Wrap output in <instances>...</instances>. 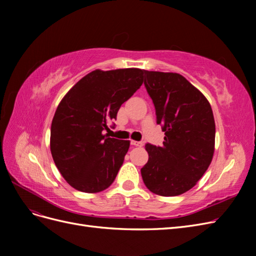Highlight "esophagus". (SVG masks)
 I'll use <instances>...</instances> for the list:
<instances>
[{
	"mask_svg": "<svg viewBox=\"0 0 256 256\" xmlns=\"http://www.w3.org/2000/svg\"><path fill=\"white\" fill-rule=\"evenodd\" d=\"M130 144L132 145V146H138V147H140V146H142V145H143V143H142V142H140V141H134V140H131Z\"/></svg>",
	"mask_w": 256,
	"mask_h": 256,
	"instance_id": "1",
	"label": "esophagus"
}]
</instances>
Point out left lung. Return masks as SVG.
<instances>
[{"label":"left lung","instance_id":"8db88e82","mask_svg":"<svg viewBox=\"0 0 256 256\" xmlns=\"http://www.w3.org/2000/svg\"><path fill=\"white\" fill-rule=\"evenodd\" d=\"M144 85L164 131L162 146L147 143L148 161L141 168L148 190L162 196L187 192L212 160L216 125L212 106L180 74L144 70Z\"/></svg>","mask_w":256,"mask_h":256}]
</instances>
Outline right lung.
<instances>
[{"label":"right lung","instance_id":"right-lung-1","mask_svg":"<svg viewBox=\"0 0 256 256\" xmlns=\"http://www.w3.org/2000/svg\"><path fill=\"white\" fill-rule=\"evenodd\" d=\"M138 68L94 70L62 99L51 125V154L74 189L96 193L110 187L122 166L129 141L104 134L120 106L143 83Z\"/></svg>","mask_w":256,"mask_h":256}]
</instances>
